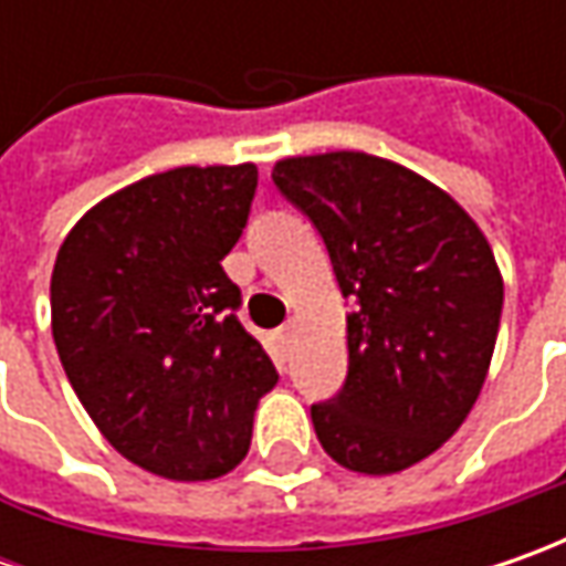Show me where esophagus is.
Returning <instances> with one entry per match:
<instances>
[{
	"label": "esophagus",
	"mask_w": 566,
	"mask_h": 566,
	"mask_svg": "<svg viewBox=\"0 0 566 566\" xmlns=\"http://www.w3.org/2000/svg\"><path fill=\"white\" fill-rule=\"evenodd\" d=\"M293 327H295L293 321L280 327V346H283V349H290V343H293Z\"/></svg>",
	"instance_id": "obj_1"
}]
</instances>
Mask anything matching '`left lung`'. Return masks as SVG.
<instances>
[{"label": "left lung", "mask_w": 566, "mask_h": 566, "mask_svg": "<svg viewBox=\"0 0 566 566\" xmlns=\"http://www.w3.org/2000/svg\"><path fill=\"white\" fill-rule=\"evenodd\" d=\"M273 186L321 232L349 298V371L312 406L339 467L390 475L463 424L489 375L504 280L489 239L447 191L361 150L286 157Z\"/></svg>", "instance_id": "1"}]
</instances>
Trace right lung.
I'll list each match as a JSON object with an SVG mask.
<instances>
[{"mask_svg": "<svg viewBox=\"0 0 566 566\" xmlns=\"http://www.w3.org/2000/svg\"><path fill=\"white\" fill-rule=\"evenodd\" d=\"M254 188V164L157 172L91 207L55 254L62 368L99 434L164 479L239 467L258 400L276 384L223 271Z\"/></svg>", "mask_w": 566, "mask_h": 566, "instance_id": "right-lung-1", "label": "right lung"}]
</instances>
